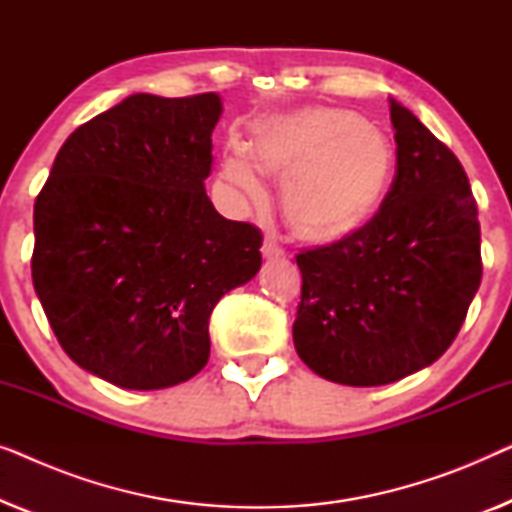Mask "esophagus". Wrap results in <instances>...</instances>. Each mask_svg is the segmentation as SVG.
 Listing matches in <instances>:
<instances>
[{"label":"esophagus","instance_id":"1","mask_svg":"<svg viewBox=\"0 0 512 512\" xmlns=\"http://www.w3.org/2000/svg\"><path fill=\"white\" fill-rule=\"evenodd\" d=\"M261 254H263V258H282L284 256V251H282V247H279V244L272 240V237H265V242H263V247H261Z\"/></svg>","mask_w":512,"mask_h":512}]
</instances>
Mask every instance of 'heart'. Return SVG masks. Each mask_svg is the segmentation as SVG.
I'll return each instance as SVG.
<instances>
[{
    "mask_svg": "<svg viewBox=\"0 0 512 512\" xmlns=\"http://www.w3.org/2000/svg\"><path fill=\"white\" fill-rule=\"evenodd\" d=\"M396 172V146L359 114L303 107L254 128L249 156L230 153L221 179L251 205L265 202L261 174L286 179L282 216L300 242L328 247L361 233L380 212Z\"/></svg>",
    "mask_w": 512,
    "mask_h": 512,
    "instance_id": "obj_1",
    "label": "heart"
}]
</instances>
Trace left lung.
<instances>
[{
	"label": "left lung",
	"instance_id": "8db88e82",
	"mask_svg": "<svg viewBox=\"0 0 512 512\" xmlns=\"http://www.w3.org/2000/svg\"><path fill=\"white\" fill-rule=\"evenodd\" d=\"M396 177L380 212L345 242L303 251L293 345L312 373L380 387L431 366L482 279L480 223L457 156L389 100Z\"/></svg>",
	"mask_w": 512,
	"mask_h": 512
}]
</instances>
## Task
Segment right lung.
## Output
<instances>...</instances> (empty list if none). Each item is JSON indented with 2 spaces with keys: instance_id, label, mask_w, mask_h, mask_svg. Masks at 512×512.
Returning <instances> with one entry per match:
<instances>
[{
  "instance_id": "obj_1",
  "label": "right lung",
  "mask_w": 512,
  "mask_h": 512,
  "mask_svg": "<svg viewBox=\"0 0 512 512\" xmlns=\"http://www.w3.org/2000/svg\"><path fill=\"white\" fill-rule=\"evenodd\" d=\"M216 93H135L76 128L34 202L32 282L76 366L165 389L209 359V314L261 270V230L207 198Z\"/></svg>"
}]
</instances>
